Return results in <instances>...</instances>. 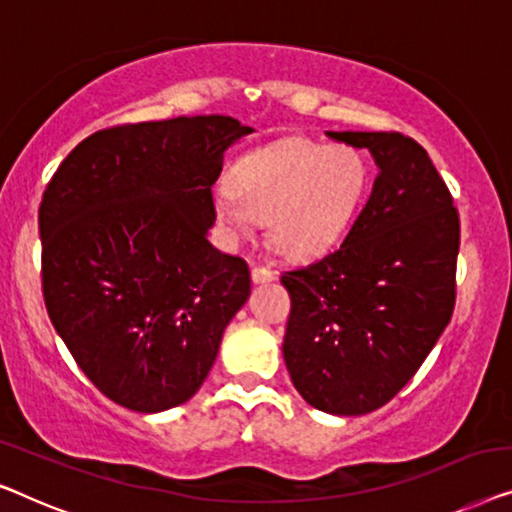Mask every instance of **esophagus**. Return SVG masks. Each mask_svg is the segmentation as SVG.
I'll return each mask as SVG.
<instances>
[{"mask_svg": "<svg viewBox=\"0 0 512 512\" xmlns=\"http://www.w3.org/2000/svg\"><path fill=\"white\" fill-rule=\"evenodd\" d=\"M250 278H253L255 285H264V283H271V280H276V273H273L271 269H266V266H253Z\"/></svg>", "mask_w": 512, "mask_h": 512, "instance_id": "esophagus-1", "label": "esophagus"}]
</instances>
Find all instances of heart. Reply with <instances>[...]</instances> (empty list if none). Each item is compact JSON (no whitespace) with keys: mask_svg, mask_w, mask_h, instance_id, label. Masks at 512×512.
<instances>
[{"mask_svg":"<svg viewBox=\"0 0 512 512\" xmlns=\"http://www.w3.org/2000/svg\"><path fill=\"white\" fill-rule=\"evenodd\" d=\"M229 187L213 192V213L227 239L243 241L266 220L280 255L311 259L348 232L362 208L369 169L355 148L313 139H285L243 155Z\"/></svg>","mask_w":512,"mask_h":512,"instance_id":"1","label":"heart"}]
</instances>
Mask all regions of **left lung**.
I'll return each instance as SVG.
<instances>
[{
  "instance_id": "left-lung-1",
  "label": "left lung",
  "mask_w": 512,
  "mask_h": 512,
  "mask_svg": "<svg viewBox=\"0 0 512 512\" xmlns=\"http://www.w3.org/2000/svg\"><path fill=\"white\" fill-rule=\"evenodd\" d=\"M366 148L371 197L341 246L285 273L292 313L283 357L306 403L364 415L397 394L455 308L459 218L420 143L397 132H327Z\"/></svg>"
}]
</instances>
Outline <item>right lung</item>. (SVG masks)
Listing matches in <instances>:
<instances>
[{
  "label": "right lung",
  "instance_id": "obj_1",
  "mask_svg": "<svg viewBox=\"0 0 512 512\" xmlns=\"http://www.w3.org/2000/svg\"><path fill=\"white\" fill-rule=\"evenodd\" d=\"M255 129L181 115L102 129L43 192V299L85 376L136 413L192 399L250 297L241 257L208 241L229 146Z\"/></svg>",
  "mask_w": 512,
  "mask_h": 512
}]
</instances>
